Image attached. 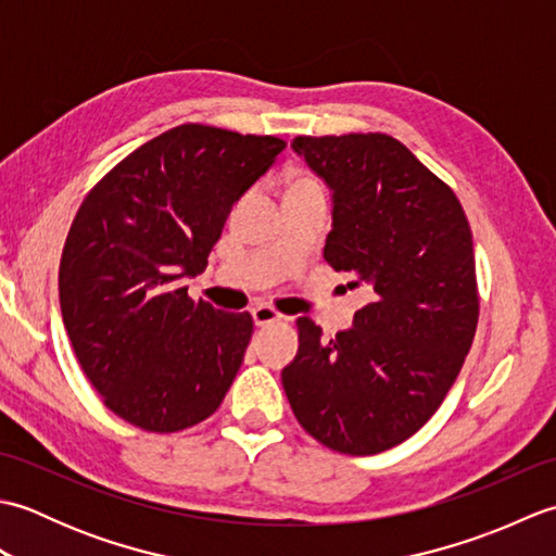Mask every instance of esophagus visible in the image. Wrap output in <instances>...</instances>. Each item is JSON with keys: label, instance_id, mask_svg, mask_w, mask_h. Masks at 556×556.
Segmentation results:
<instances>
[{"label": "esophagus", "instance_id": "34e87169", "mask_svg": "<svg viewBox=\"0 0 556 556\" xmlns=\"http://www.w3.org/2000/svg\"><path fill=\"white\" fill-rule=\"evenodd\" d=\"M251 315H253V323L257 327H265V325H271V323H279L281 320V313H277L275 308H271V305H265V303L255 305V308L251 311Z\"/></svg>", "mask_w": 556, "mask_h": 556}]
</instances>
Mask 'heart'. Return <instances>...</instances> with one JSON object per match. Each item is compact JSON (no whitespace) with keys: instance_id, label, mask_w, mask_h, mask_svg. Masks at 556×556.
I'll return each instance as SVG.
<instances>
[{"instance_id":"obj_1","label":"heart","mask_w":556,"mask_h":556,"mask_svg":"<svg viewBox=\"0 0 556 556\" xmlns=\"http://www.w3.org/2000/svg\"><path fill=\"white\" fill-rule=\"evenodd\" d=\"M315 181H311V179H301L296 186H313Z\"/></svg>"}]
</instances>
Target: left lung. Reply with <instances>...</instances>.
Here are the masks:
<instances>
[{
	"label": "left lung",
	"mask_w": 556,
	"mask_h": 556,
	"mask_svg": "<svg viewBox=\"0 0 556 556\" xmlns=\"http://www.w3.org/2000/svg\"><path fill=\"white\" fill-rule=\"evenodd\" d=\"M291 148L332 191L325 260L372 301L329 341L299 317L281 384L317 442L380 454L432 418L473 344V236L452 188L392 136H296Z\"/></svg>",
	"instance_id": "left-lung-1"
}]
</instances>
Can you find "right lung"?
<instances>
[{"instance_id": "obj_1", "label": "right lung", "mask_w": 556, "mask_h": 556, "mask_svg": "<svg viewBox=\"0 0 556 556\" xmlns=\"http://www.w3.org/2000/svg\"><path fill=\"white\" fill-rule=\"evenodd\" d=\"M287 148L275 136L181 124L148 140L83 200L59 263V303L104 406L148 432L210 418L253 334L184 287L207 267L231 205Z\"/></svg>"}]
</instances>
